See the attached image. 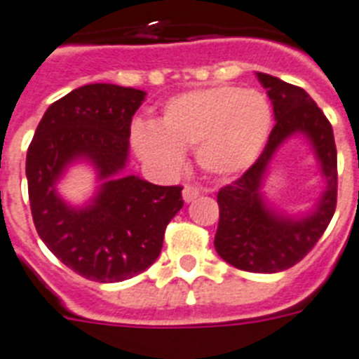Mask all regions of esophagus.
Returning a JSON list of instances; mask_svg holds the SVG:
<instances>
[{"mask_svg":"<svg viewBox=\"0 0 359 359\" xmlns=\"http://www.w3.org/2000/svg\"><path fill=\"white\" fill-rule=\"evenodd\" d=\"M198 191L195 186H184V189H182V198H184V203H194L195 198L198 197Z\"/></svg>","mask_w":359,"mask_h":359,"instance_id":"obj_1","label":"esophagus"}]
</instances>
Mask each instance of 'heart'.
Masks as SVG:
<instances>
[{
  "label": "heart",
  "instance_id": "1",
  "mask_svg": "<svg viewBox=\"0 0 359 359\" xmlns=\"http://www.w3.org/2000/svg\"><path fill=\"white\" fill-rule=\"evenodd\" d=\"M272 105L255 89L221 86L180 93L164 104L162 116L135 120L131 140L144 161L165 173L184 165L195 147L208 173L230 177L261 155L272 131Z\"/></svg>",
  "mask_w": 359,
  "mask_h": 359
}]
</instances>
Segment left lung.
I'll return each instance as SVG.
<instances>
[{
    "label": "left lung",
    "mask_w": 359,
    "mask_h": 359,
    "mask_svg": "<svg viewBox=\"0 0 359 359\" xmlns=\"http://www.w3.org/2000/svg\"><path fill=\"white\" fill-rule=\"evenodd\" d=\"M273 107L272 133L255 164L217 194V254L231 266L255 273L283 272L299 263L323 236L338 198V156L332 126L305 89L255 72ZM307 138L320 164L325 189L315 208L303 216H285L262 194L269 162L290 136Z\"/></svg>",
    "instance_id": "obj_1"
}]
</instances>
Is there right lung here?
Here are the masks:
<instances>
[{
  "label": "right lung",
  "mask_w": 359,
  "mask_h": 359,
  "mask_svg": "<svg viewBox=\"0 0 359 359\" xmlns=\"http://www.w3.org/2000/svg\"><path fill=\"white\" fill-rule=\"evenodd\" d=\"M146 93L114 83L78 87L49 105L27 151L32 221L47 248L86 279L118 283L151 266L165 226L182 201L180 186L123 175L131 120ZM87 161L101 186L83 207L57 194L69 165Z\"/></svg>",
  "instance_id": "obj_1"
}]
</instances>
